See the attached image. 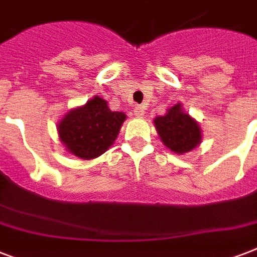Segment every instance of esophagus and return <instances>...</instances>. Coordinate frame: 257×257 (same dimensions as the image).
I'll return each instance as SVG.
<instances>
[{
    "label": "esophagus",
    "mask_w": 257,
    "mask_h": 257,
    "mask_svg": "<svg viewBox=\"0 0 257 257\" xmlns=\"http://www.w3.org/2000/svg\"><path fill=\"white\" fill-rule=\"evenodd\" d=\"M133 112H135V114H136L137 117H143L145 114V106L144 105H139V106H136V108H135V110H133Z\"/></svg>",
    "instance_id": "obj_1"
}]
</instances>
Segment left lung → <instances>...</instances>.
<instances>
[{"instance_id": "left-lung-1", "label": "left lung", "mask_w": 257, "mask_h": 257, "mask_svg": "<svg viewBox=\"0 0 257 257\" xmlns=\"http://www.w3.org/2000/svg\"><path fill=\"white\" fill-rule=\"evenodd\" d=\"M153 122L165 147L177 155L191 152L201 143V128L184 112L180 102L168 109L164 116L156 117Z\"/></svg>"}]
</instances>
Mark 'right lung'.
<instances>
[{
    "instance_id": "add662e5",
    "label": "right lung",
    "mask_w": 257,
    "mask_h": 257,
    "mask_svg": "<svg viewBox=\"0 0 257 257\" xmlns=\"http://www.w3.org/2000/svg\"><path fill=\"white\" fill-rule=\"evenodd\" d=\"M125 118L124 112H112L104 98L94 96L62 117L57 125L58 136L68 152L90 160L108 151Z\"/></svg>"
}]
</instances>
